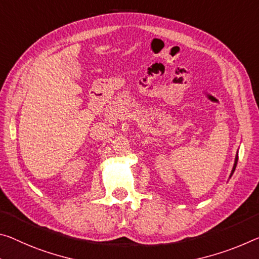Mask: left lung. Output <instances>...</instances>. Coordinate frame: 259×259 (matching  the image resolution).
I'll use <instances>...</instances> for the list:
<instances>
[{
	"label": "left lung",
	"mask_w": 259,
	"mask_h": 259,
	"mask_svg": "<svg viewBox=\"0 0 259 259\" xmlns=\"http://www.w3.org/2000/svg\"><path fill=\"white\" fill-rule=\"evenodd\" d=\"M237 160H239V155H237V153H236L235 161H234V166H233V169H232V171H231V175H229V179L232 178V175L234 174V171H235V168H236V165H237Z\"/></svg>",
	"instance_id": "8db88e82"
}]
</instances>
